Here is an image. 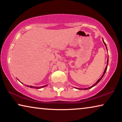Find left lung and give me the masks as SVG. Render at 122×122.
Masks as SVG:
<instances>
[{
  "label": "left lung",
  "mask_w": 122,
  "mask_h": 122,
  "mask_svg": "<svg viewBox=\"0 0 122 122\" xmlns=\"http://www.w3.org/2000/svg\"><path fill=\"white\" fill-rule=\"evenodd\" d=\"M103 42H104V45H105V46H106V48H107V45H106V43L104 42V40H103ZM108 60H107V66H106V69H105V70H104V73H103V75L101 76V77L100 78H99V79L97 80V81L94 84H93V85H92V86H90V87H89V88H84V89H80V88H77L78 89H84V90H86V89H90V88H92V87H94V86H95L99 82H100L101 80V79H102V77H103V76L104 75V74H105V73H106V71H107V67H108Z\"/></svg>",
  "instance_id": "left-lung-1"
}]
</instances>
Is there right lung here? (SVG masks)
Listing matches in <instances>:
<instances>
[{
    "label": "right lung",
    "mask_w": 122,
    "mask_h": 122,
    "mask_svg": "<svg viewBox=\"0 0 122 122\" xmlns=\"http://www.w3.org/2000/svg\"><path fill=\"white\" fill-rule=\"evenodd\" d=\"M28 86V87H30V88H36V89H40L41 88H44L45 87V86Z\"/></svg>",
    "instance_id": "1"
}]
</instances>
